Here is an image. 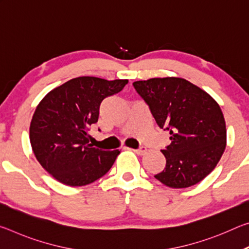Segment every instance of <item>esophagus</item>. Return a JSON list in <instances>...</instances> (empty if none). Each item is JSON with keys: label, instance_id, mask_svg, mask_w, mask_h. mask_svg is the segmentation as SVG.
<instances>
[{"label": "esophagus", "instance_id": "1", "mask_svg": "<svg viewBox=\"0 0 249 249\" xmlns=\"http://www.w3.org/2000/svg\"><path fill=\"white\" fill-rule=\"evenodd\" d=\"M134 153H136L137 155H145L146 151H147V148L146 147H141V148L138 149H132Z\"/></svg>", "mask_w": 249, "mask_h": 249}]
</instances>
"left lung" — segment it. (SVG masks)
<instances>
[{"label": "left lung", "mask_w": 249, "mask_h": 249, "mask_svg": "<svg viewBox=\"0 0 249 249\" xmlns=\"http://www.w3.org/2000/svg\"><path fill=\"white\" fill-rule=\"evenodd\" d=\"M133 86L148 104L156 123L170 134V145L161 150L166 167L155 178L174 189L199 183L216 167L226 147L220 105L182 78H153Z\"/></svg>", "instance_id": "obj_1"}]
</instances>
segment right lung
<instances>
[{
  "instance_id": "obj_1",
  "label": "right lung",
  "mask_w": 249,
  "mask_h": 249,
  "mask_svg": "<svg viewBox=\"0 0 249 249\" xmlns=\"http://www.w3.org/2000/svg\"><path fill=\"white\" fill-rule=\"evenodd\" d=\"M127 82L78 77L54 88L37 105L29 127L31 145L41 167L59 182L82 187L111 169L120 150L94 148L88 132L98 122L101 102Z\"/></svg>"
}]
</instances>
